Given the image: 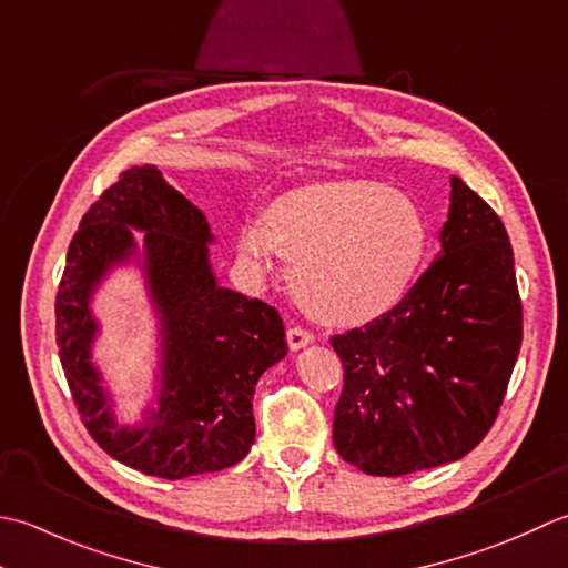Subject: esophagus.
Instances as JSON below:
<instances>
[{
	"label": "esophagus",
	"instance_id": "obj_1",
	"mask_svg": "<svg viewBox=\"0 0 568 568\" xmlns=\"http://www.w3.org/2000/svg\"><path fill=\"white\" fill-rule=\"evenodd\" d=\"M311 341H314V333L306 331V328L292 326V328L286 331V343H288V348H292V351L304 348V345H308Z\"/></svg>",
	"mask_w": 568,
	"mask_h": 568
}]
</instances>
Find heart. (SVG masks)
Wrapping results in <instances>:
<instances>
[{
    "label": "heart",
    "mask_w": 568,
    "mask_h": 568,
    "mask_svg": "<svg viewBox=\"0 0 568 568\" xmlns=\"http://www.w3.org/2000/svg\"><path fill=\"white\" fill-rule=\"evenodd\" d=\"M429 225L419 205L385 183L323 181L280 195L264 225L237 235V254L267 276L276 254L294 264L292 286L311 316L357 326L395 308L422 270Z\"/></svg>",
    "instance_id": "1"
}]
</instances>
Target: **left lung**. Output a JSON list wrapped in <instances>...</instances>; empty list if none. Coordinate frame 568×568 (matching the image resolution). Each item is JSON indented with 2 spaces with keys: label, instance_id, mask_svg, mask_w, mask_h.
Listing matches in <instances>:
<instances>
[{
  "label": "left lung",
  "instance_id": "obj_1",
  "mask_svg": "<svg viewBox=\"0 0 568 568\" xmlns=\"http://www.w3.org/2000/svg\"><path fill=\"white\" fill-rule=\"evenodd\" d=\"M343 363L333 444L369 476H407L476 448L523 345V301L500 215L450 179L442 254L399 304L331 338Z\"/></svg>",
  "mask_w": 568,
  "mask_h": 568
}]
</instances>
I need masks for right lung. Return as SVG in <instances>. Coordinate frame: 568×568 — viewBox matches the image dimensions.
<instances>
[{
	"label": "right lung",
	"instance_id": "1",
	"mask_svg": "<svg viewBox=\"0 0 568 568\" xmlns=\"http://www.w3.org/2000/svg\"><path fill=\"white\" fill-rule=\"evenodd\" d=\"M132 226L148 233V283L165 328L160 409L139 430L111 419L89 365L97 324L87 308L104 272L133 251ZM211 240L203 213L156 166H132L80 220L58 284L55 343L80 422L105 454L154 478L215 473L245 458L254 387L288 351L280 311L217 286Z\"/></svg>",
	"mask_w": 568,
	"mask_h": 568
}]
</instances>
